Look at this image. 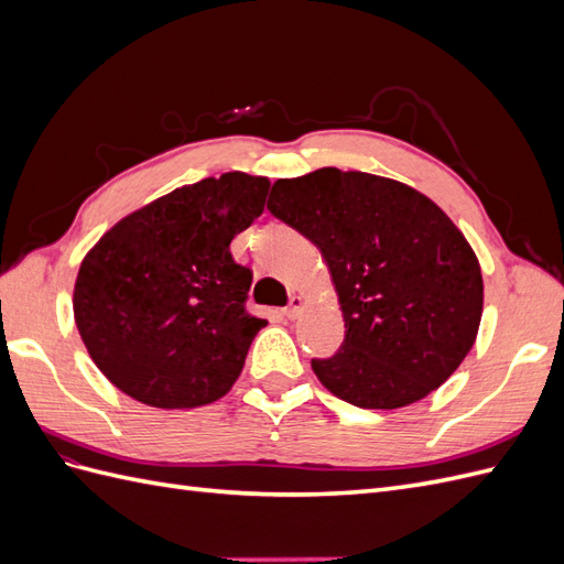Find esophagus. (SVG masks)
I'll return each instance as SVG.
<instances>
[{
	"label": "esophagus",
	"instance_id": "1",
	"mask_svg": "<svg viewBox=\"0 0 564 564\" xmlns=\"http://www.w3.org/2000/svg\"><path fill=\"white\" fill-rule=\"evenodd\" d=\"M303 305H305L303 296H292V301H289V305L284 308V315L289 319H296L301 315V311H303Z\"/></svg>",
	"mask_w": 564,
	"mask_h": 564
}]
</instances>
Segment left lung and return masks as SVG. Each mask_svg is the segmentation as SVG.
<instances>
[{"instance_id": "8db88e82", "label": "left lung", "mask_w": 564, "mask_h": 564, "mask_svg": "<svg viewBox=\"0 0 564 564\" xmlns=\"http://www.w3.org/2000/svg\"><path fill=\"white\" fill-rule=\"evenodd\" d=\"M268 209L329 265L346 338L311 365L336 398L400 409L464 362L480 329L482 272L433 199L400 181L324 166L275 181Z\"/></svg>"}]
</instances>
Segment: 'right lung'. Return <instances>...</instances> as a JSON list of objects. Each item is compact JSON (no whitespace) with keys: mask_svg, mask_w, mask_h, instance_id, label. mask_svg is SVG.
Returning <instances> with one entry per match:
<instances>
[{"mask_svg":"<svg viewBox=\"0 0 564 564\" xmlns=\"http://www.w3.org/2000/svg\"><path fill=\"white\" fill-rule=\"evenodd\" d=\"M270 181L228 172L176 187L115 224L84 256L73 311L96 367L158 409L220 400L265 319L247 313L251 270L230 242L265 207Z\"/></svg>","mask_w":564,"mask_h":564,"instance_id":"add662e5","label":"right lung"}]
</instances>
